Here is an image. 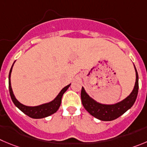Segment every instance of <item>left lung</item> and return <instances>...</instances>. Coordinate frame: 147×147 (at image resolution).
Returning <instances> with one entry per match:
<instances>
[{"label":"left lung","mask_w":147,"mask_h":147,"mask_svg":"<svg viewBox=\"0 0 147 147\" xmlns=\"http://www.w3.org/2000/svg\"><path fill=\"white\" fill-rule=\"evenodd\" d=\"M136 70V83L134 90L129 96L123 101L115 105H103L90 98L86 92L84 88L82 87L81 100L85 109L96 118L103 121H111L118 118L126 111L131 109L135 103L138 91V75Z\"/></svg>","instance_id":"left-lung-1"}]
</instances>
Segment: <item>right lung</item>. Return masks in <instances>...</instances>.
Wrapping results in <instances>:
<instances>
[{"label": "right lung", "mask_w": 147, "mask_h": 147, "mask_svg": "<svg viewBox=\"0 0 147 147\" xmlns=\"http://www.w3.org/2000/svg\"><path fill=\"white\" fill-rule=\"evenodd\" d=\"M14 64V63H13ZM12 65L11 68L10 69L9 75V93H10L11 98L12 101L15 105L16 107H18L22 112H24L25 115H27L29 117H32V118L35 119H40L43 118V117H46L48 116L53 115V113L57 112L59 108L60 105H61V98H62L63 94L65 93L66 90L69 88V86L71 84L68 85V86H65L61 89V90L59 92V94L57 95V96L53 100V101H50L46 104H43V105H39V106L35 107H28L25 106V105H22L20 101H18L14 96V94L13 93V90L11 88V74L12 67L13 66Z\"/></svg>", "instance_id": "obj_1"}]
</instances>
